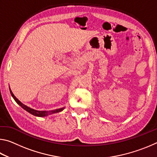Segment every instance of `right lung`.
Listing matches in <instances>:
<instances>
[{"instance_id": "obj_1", "label": "right lung", "mask_w": 157, "mask_h": 157, "mask_svg": "<svg viewBox=\"0 0 157 157\" xmlns=\"http://www.w3.org/2000/svg\"><path fill=\"white\" fill-rule=\"evenodd\" d=\"M10 94H11L12 96L14 98V100L17 102L18 105H19L23 109H24L25 111H27L28 112L30 113L33 115L35 116H39V117H44V116H47L48 115H50V114L55 113H57V112H60L62 111L64 108H61V109H55V110H52V111H37V110H34L33 109H31L30 107H27V106L23 105V103H21L19 100H18L17 98L14 96V95L13 94V93L12 92L11 90H10Z\"/></svg>"}]
</instances>
